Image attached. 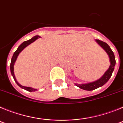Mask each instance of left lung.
Here are the masks:
<instances>
[{
    "instance_id": "left-lung-1",
    "label": "left lung",
    "mask_w": 123,
    "mask_h": 123,
    "mask_svg": "<svg viewBox=\"0 0 123 123\" xmlns=\"http://www.w3.org/2000/svg\"><path fill=\"white\" fill-rule=\"evenodd\" d=\"M95 41L106 52V54H108L110 62V65L108 69L104 74V75L100 79H97L96 81L86 84H81L77 83L74 84L75 85L78 86V87L81 88L83 90H86V91H93L94 89H96L97 88L104 86L105 83L108 82V81L112 75L113 71H114V69H115V64H116L115 55H114L113 52L111 50L109 45L105 42L100 41L98 39H95Z\"/></svg>"
}]
</instances>
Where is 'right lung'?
<instances>
[{
  "instance_id": "obj_1",
  "label": "right lung",
  "mask_w": 123,
  "mask_h": 123,
  "mask_svg": "<svg viewBox=\"0 0 123 123\" xmlns=\"http://www.w3.org/2000/svg\"><path fill=\"white\" fill-rule=\"evenodd\" d=\"M39 37H41L39 36H34L33 37H32L31 39L28 40V41H25L21 44V45H19V47H18L17 50L14 52L12 58V60H11V63H10V71H11V74L12 75L13 78L14 80L16 82V83L17 84V85L18 86H19L22 89H24L26 90V91H29V92H35L37 90L36 89H34L32 87H26V86H23L21 85V84H19V83L18 82V81H17V79H16V78H15V74H14V65H15V63L16 62L17 59V57L19 55V54H20V52L23 50L25 48H26L28 45H29V44H31V43H32L33 42L37 40V39H39Z\"/></svg>"
}]
</instances>
